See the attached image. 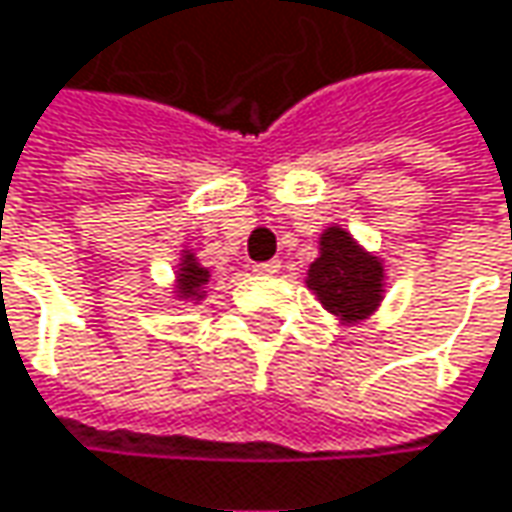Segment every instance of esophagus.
<instances>
[{"mask_svg": "<svg viewBox=\"0 0 512 512\" xmlns=\"http://www.w3.org/2000/svg\"><path fill=\"white\" fill-rule=\"evenodd\" d=\"M252 269H255V275H278L281 263L278 260H263V263H255Z\"/></svg>", "mask_w": 512, "mask_h": 512, "instance_id": "34e87169", "label": "esophagus"}]
</instances>
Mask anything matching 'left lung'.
Here are the masks:
<instances>
[{"label":"left lung","mask_w":512,"mask_h":512,"mask_svg":"<svg viewBox=\"0 0 512 512\" xmlns=\"http://www.w3.org/2000/svg\"><path fill=\"white\" fill-rule=\"evenodd\" d=\"M304 284L340 325H354L369 319L384 302L387 269L381 257L366 252L351 237V231L328 225L319 234V257L307 266Z\"/></svg>","instance_id":"1"}]
</instances>
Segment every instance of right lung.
<instances>
[{"mask_svg": "<svg viewBox=\"0 0 512 512\" xmlns=\"http://www.w3.org/2000/svg\"><path fill=\"white\" fill-rule=\"evenodd\" d=\"M208 284H210V269L199 263L196 252L187 246L181 249V257H178V272H175V281H172V293L178 302H190V304H202V299L208 296Z\"/></svg>", "mask_w": 512, "mask_h": 512, "instance_id": "obj_1", "label": "right lung"}]
</instances>
